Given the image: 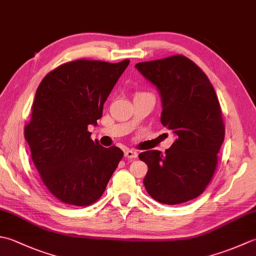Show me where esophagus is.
<instances>
[{
  "label": "esophagus",
  "instance_id": "34e87169",
  "mask_svg": "<svg viewBox=\"0 0 256 256\" xmlns=\"http://www.w3.org/2000/svg\"><path fill=\"white\" fill-rule=\"evenodd\" d=\"M124 156L126 158H135L138 156V152L133 151V150H125Z\"/></svg>",
  "mask_w": 256,
  "mask_h": 256
}]
</instances>
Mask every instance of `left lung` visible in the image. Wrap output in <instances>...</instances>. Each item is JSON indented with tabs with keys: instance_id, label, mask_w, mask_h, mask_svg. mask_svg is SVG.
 I'll return each mask as SVG.
<instances>
[{
	"instance_id": "obj_1",
	"label": "left lung",
	"mask_w": 256,
	"mask_h": 256,
	"mask_svg": "<svg viewBox=\"0 0 256 256\" xmlns=\"http://www.w3.org/2000/svg\"><path fill=\"white\" fill-rule=\"evenodd\" d=\"M161 96V123L175 141L163 154L150 150L138 155L148 164L143 184L160 203L174 205L202 194L218 164L224 141L222 112L206 75L183 55L135 64Z\"/></svg>"
}]
</instances>
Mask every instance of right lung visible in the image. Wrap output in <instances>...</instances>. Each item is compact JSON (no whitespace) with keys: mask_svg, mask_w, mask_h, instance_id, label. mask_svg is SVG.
<instances>
[{"mask_svg":"<svg viewBox=\"0 0 256 256\" xmlns=\"http://www.w3.org/2000/svg\"><path fill=\"white\" fill-rule=\"evenodd\" d=\"M130 60H78L45 76L35 93L25 140L45 186L66 204L86 206L101 198L123 158L116 146L92 141L103 105Z\"/></svg>","mask_w":256,"mask_h":256,"instance_id":"right-lung-1","label":"right lung"}]
</instances>
